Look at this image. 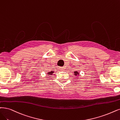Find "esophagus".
<instances>
[{
	"mask_svg": "<svg viewBox=\"0 0 120 120\" xmlns=\"http://www.w3.org/2000/svg\"><path fill=\"white\" fill-rule=\"evenodd\" d=\"M61 68V70H63H63H64V69H64V68H64V67H61V68Z\"/></svg>",
	"mask_w": 120,
	"mask_h": 120,
	"instance_id": "obj_1",
	"label": "esophagus"
}]
</instances>
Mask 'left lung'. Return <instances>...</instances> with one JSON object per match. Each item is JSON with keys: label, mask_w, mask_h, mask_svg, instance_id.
I'll return each instance as SVG.
<instances>
[{"label": "left lung", "mask_w": 120, "mask_h": 120, "mask_svg": "<svg viewBox=\"0 0 120 120\" xmlns=\"http://www.w3.org/2000/svg\"><path fill=\"white\" fill-rule=\"evenodd\" d=\"M79 73H78V72L77 71H75L74 72V75H75V76H78V75H79Z\"/></svg>", "instance_id": "8db88e82"}]
</instances>
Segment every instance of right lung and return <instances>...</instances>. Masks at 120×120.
<instances>
[{"instance_id":"add662e5","label":"right lung","mask_w":120,"mask_h":120,"mask_svg":"<svg viewBox=\"0 0 120 120\" xmlns=\"http://www.w3.org/2000/svg\"><path fill=\"white\" fill-rule=\"evenodd\" d=\"M53 73H54V72H53V71H50V72H48V73H47V75H52Z\"/></svg>"}]
</instances>
